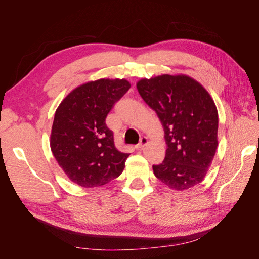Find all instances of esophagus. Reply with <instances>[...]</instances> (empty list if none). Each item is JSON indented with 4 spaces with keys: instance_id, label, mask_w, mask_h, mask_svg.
<instances>
[{
    "instance_id": "34e87169",
    "label": "esophagus",
    "mask_w": 259,
    "mask_h": 259,
    "mask_svg": "<svg viewBox=\"0 0 259 259\" xmlns=\"http://www.w3.org/2000/svg\"><path fill=\"white\" fill-rule=\"evenodd\" d=\"M147 144H148V138L143 136L139 140V144L136 145V149H143Z\"/></svg>"
}]
</instances>
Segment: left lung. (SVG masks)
Wrapping results in <instances>:
<instances>
[{"instance_id": "left-lung-1", "label": "left lung", "mask_w": 259, "mask_h": 259, "mask_svg": "<svg viewBox=\"0 0 259 259\" xmlns=\"http://www.w3.org/2000/svg\"><path fill=\"white\" fill-rule=\"evenodd\" d=\"M137 90L165 132V159L152 166L155 177L175 190L200 184L218 145V113L209 94L189 76L169 74L140 80Z\"/></svg>"}]
</instances>
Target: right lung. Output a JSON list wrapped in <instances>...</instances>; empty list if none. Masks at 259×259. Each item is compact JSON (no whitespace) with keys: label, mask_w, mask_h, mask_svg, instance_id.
Instances as JSON below:
<instances>
[{"label":"right lung","mask_w":259,"mask_h":259,"mask_svg":"<svg viewBox=\"0 0 259 259\" xmlns=\"http://www.w3.org/2000/svg\"><path fill=\"white\" fill-rule=\"evenodd\" d=\"M130 88L124 79L89 82L73 90L57 108L51 149L73 183L99 187L121 175L130 153L116 149L106 117Z\"/></svg>","instance_id":"right-lung-1"}]
</instances>
